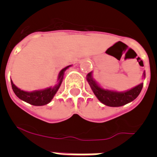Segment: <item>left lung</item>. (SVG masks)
<instances>
[{
	"mask_svg": "<svg viewBox=\"0 0 157 157\" xmlns=\"http://www.w3.org/2000/svg\"><path fill=\"white\" fill-rule=\"evenodd\" d=\"M143 75L144 77H145V72ZM86 80L98 99L102 104L110 107H120L130 103L138 98V96L141 93V89L143 87V83H141L137 86L125 92H117V91L105 90L98 86V83L93 78L92 72L88 73Z\"/></svg>",
	"mask_w": 157,
	"mask_h": 157,
	"instance_id": "left-lung-1",
	"label": "left lung"
}]
</instances>
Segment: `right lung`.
Wrapping results in <instances>:
<instances>
[{
  "label": "right lung",
  "instance_id": "obj_1",
  "mask_svg": "<svg viewBox=\"0 0 157 157\" xmlns=\"http://www.w3.org/2000/svg\"><path fill=\"white\" fill-rule=\"evenodd\" d=\"M71 65L66 67L62 69L59 73L58 76V84H56L54 87H49L46 88L45 90H34L32 92H27V91L21 90L20 89L16 87L14 85V83L11 80L12 83V87L14 93L17 96L19 99L22 101L27 102V103L30 104L32 105H35V106H41V105H45L48 104L52 101L55 94L59 90V86L61 85L62 81L63 78V75L67 69Z\"/></svg>",
  "mask_w": 157,
  "mask_h": 157
}]
</instances>
